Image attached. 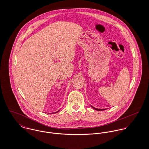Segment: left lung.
<instances>
[{
	"instance_id": "8db88e82",
	"label": "left lung",
	"mask_w": 149,
	"mask_h": 149,
	"mask_svg": "<svg viewBox=\"0 0 149 149\" xmlns=\"http://www.w3.org/2000/svg\"><path fill=\"white\" fill-rule=\"evenodd\" d=\"M93 109H95V110H97V111H103V110H105V109H98V108H95V107H93L91 106Z\"/></svg>"
}]
</instances>
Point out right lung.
<instances>
[{"instance_id":"1","label":"right lung","mask_w":149,"mask_h":149,"mask_svg":"<svg viewBox=\"0 0 149 149\" xmlns=\"http://www.w3.org/2000/svg\"><path fill=\"white\" fill-rule=\"evenodd\" d=\"M59 111H60V110H59ZM59 111H57V112H58ZM56 112H55V113H56Z\"/></svg>"}]
</instances>
